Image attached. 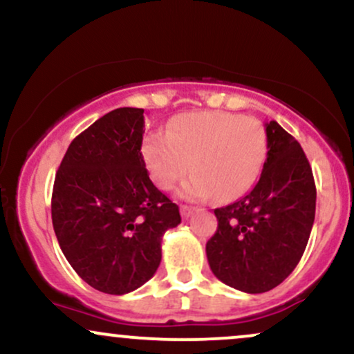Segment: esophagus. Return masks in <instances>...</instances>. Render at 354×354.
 Listing matches in <instances>:
<instances>
[{"label": "esophagus", "mask_w": 354, "mask_h": 354, "mask_svg": "<svg viewBox=\"0 0 354 354\" xmlns=\"http://www.w3.org/2000/svg\"><path fill=\"white\" fill-rule=\"evenodd\" d=\"M181 216L183 218H189L191 214H193V211H194V208L193 206H188V205H181Z\"/></svg>", "instance_id": "obj_1"}]
</instances>
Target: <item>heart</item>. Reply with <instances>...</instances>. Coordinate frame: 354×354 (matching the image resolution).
Instances as JSON below:
<instances>
[{"label":"heart","instance_id":"1","mask_svg":"<svg viewBox=\"0 0 354 354\" xmlns=\"http://www.w3.org/2000/svg\"><path fill=\"white\" fill-rule=\"evenodd\" d=\"M143 161L158 188L169 191L186 173V200H236L253 188L265 166L268 135L261 121L228 111L174 116L166 133L146 136Z\"/></svg>","mask_w":354,"mask_h":354}]
</instances>
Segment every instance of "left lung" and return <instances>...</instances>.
I'll list each match as a JSON object with an SVG mask.
<instances>
[{
  "label": "left lung",
  "instance_id": "obj_1",
  "mask_svg": "<svg viewBox=\"0 0 354 354\" xmlns=\"http://www.w3.org/2000/svg\"><path fill=\"white\" fill-rule=\"evenodd\" d=\"M268 154L250 193L216 208L218 230L206 243L214 276L234 290L265 293L295 270L315 223L316 186L298 141L266 123Z\"/></svg>",
  "mask_w": 354,
  "mask_h": 354
}]
</instances>
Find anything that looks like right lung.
Segmentation results:
<instances>
[{
    "instance_id": "obj_1",
    "label": "right lung",
    "mask_w": 354,
    "mask_h": 354,
    "mask_svg": "<svg viewBox=\"0 0 354 354\" xmlns=\"http://www.w3.org/2000/svg\"><path fill=\"white\" fill-rule=\"evenodd\" d=\"M145 109L118 108L71 141L56 171L53 228L73 270L101 293L126 295L153 278L180 208L141 154Z\"/></svg>"
}]
</instances>
